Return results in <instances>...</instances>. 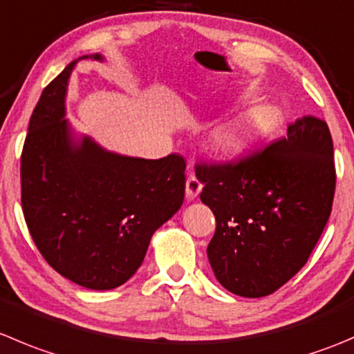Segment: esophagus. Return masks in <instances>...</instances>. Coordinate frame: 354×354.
<instances>
[{
	"label": "esophagus",
	"instance_id": "obj_1",
	"mask_svg": "<svg viewBox=\"0 0 354 354\" xmlns=\"http://www.w3.org/2000/svg\"><path fill=\"white\" fill-rule=\"evenodd\" d=\"M201 190H202V183L197 180V176H195V174H190V176L187 178L188 198H195L198 194H201Z\"/></svg>",
	"mask_w": 354,
	"mask_h": 354
}]
</instances>
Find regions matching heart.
Here are the masks:
<instances>
[{"mask_svg": "<svg viewBox=\"0 0 354 354\" xmlns=\"http://www.w3.org/2000/svg\"><path fill=\"white\" fill-rule=\"evenodd\" d=\"M275 122L277 118L270 109H256L243 124H236L223 133L221 145L225 147L226 150H230V152H236V150L245 147L247 138H249L252 133L268 131V129H272L273 126H275Z\"/></svg>", "mask_w": 354, "mask_h": 354, "instance_id": "obj_1", "label": "heart"}]
</instances>
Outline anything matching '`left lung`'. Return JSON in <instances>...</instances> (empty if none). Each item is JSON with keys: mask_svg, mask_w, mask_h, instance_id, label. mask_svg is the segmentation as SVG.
I'll use <instances>...</instances> for the list:
<instances>
[{"mask_svg": "<svg viewBox=\"0 0 354 354\" xmlns=\"http://www.w3.org/2000/svg\"><path fill=\"white\" fill-rule=\"evenodd\" d=\"M195 176L216 218L207 245L216 279L236 296L264 297L303 268L327 225L334 143L327 122L304 115L286 138L232 162H198Z\"/></svg>", "mask_w": 354, "mask_h": 354, "instance_id": "8db88e82", "label": "left lung"}]
</instances>
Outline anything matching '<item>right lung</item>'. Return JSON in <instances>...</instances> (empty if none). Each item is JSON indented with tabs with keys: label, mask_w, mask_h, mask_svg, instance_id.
Masks as SVG:
<instances>
[{
	"label": "right lung",
	"mask_w": 354,
	"mask_h": 354,
	"mask_svg": "<svg viewBox=\"0 0 354 354\" xmlns=\"http://www.w3.org/2000/svg\"><path fill=\"white\" fill-rule=\"evenodd\" d=\"M81 58L104 60L98 53ZM75 64L44 88L30 115L20 157L22 211L55 272L86 289L109 290L135 275L153 232L181 207L187 162L178 153L157 160L119 156L90 136L75 142L64 119Z\"/></svg>",
	"instance_id": "add662e5"
}]
</instances>
